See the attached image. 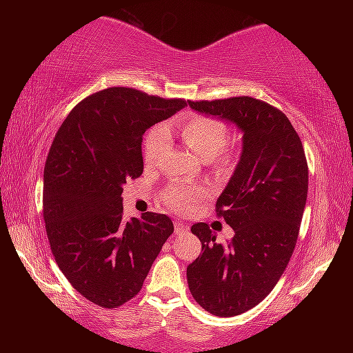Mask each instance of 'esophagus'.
<instances>
[{
    "label": "esophagus",
    "mask_w": 353,
    "mask_h": 353,
    "mask_svg": "<svg viewBox=\"0 0 353 353\" xmlns=\"http://www.w3.org/2000/svg\"><path fill=\"white\" fill-rule=\"evenodd\" d=\"M188 225H185V223H181V221H175V234L176 236H181V234H185V233H188Z\"/></svg>",
    "instance_id": "1"
}]
</instances>
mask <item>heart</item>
Returning a JSON list of instances; mask_svg holds the SVG:
<instances>
[{"label":"heart","instance_id":"heart-1","mask_svg":"<svg viewBox=\"0 0 353 353\" xmlns=\"http://www.w3.org/2000/svg\"><path fill=\"white\" fill-rule=\"evenodd\" d=\"M178 134H180L183 143L204 161H212L221 168L231 163L233 156L225 149V144L228 141V128L221 120L207 117V115H192V117H188L178 123ZM165 148V130L162 127L152 128L144 138V162L148 165H156ZM202 194H204V191L201 188L170 185L163 192V199L168 205L181 212H188L194 207Z\"/></svg>","mask_w":353,"mask_h":353}]
</instances>
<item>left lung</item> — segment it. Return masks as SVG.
<instances>
[{"mask_svg": "<svg viewBox=\"0 0 353 353\" xmlns=\"http://www.w3.org/2000/svg\"><path fill=\"white\" fill-rule=\"evenodd\" d=\"M190 108L243 133L239 162L215 204L233 239L215 243L209 225L194 223L202 254L186 270L190 291L204 310L241 315L272 292L291 260L308 192L305 152L286 115L260 99L190 101Z\"/></svg>", "mask_w": 353, "mask_h": 353, "instance_id": "1", "label": "left lung"}]
</instances>
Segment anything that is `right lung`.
I'll list each match as a JSON object with an SVG mask.
<instances>
[{
	"mask_svg": "<svg viewBox=\"0 0 353 353\" xmlns=\"http://www.w3.org/2000/svg\"><path fill=\"white\" fill-rule=\"evenodd\" d=\"M186 105L125 86L77 104L45 165L43 216L57 267L81 296L115 308L137 296L173 223L146 212L123 219V185L143 173V134Z\"/></svg>",
	"mask_w": 353,
	"mask_h": 353,
	"instance_id": "1",
	"label": "right lung"
}]
</instances>
